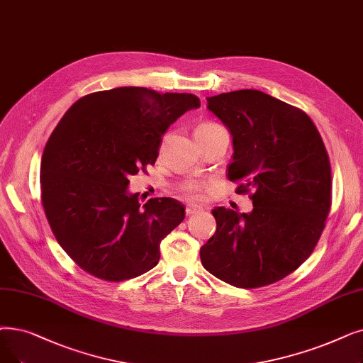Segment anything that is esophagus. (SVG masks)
<instances>
[{
  "label": "esophagus",
  "mask_w": 363,
  "mask_h": 363,
  "mask_svg": "<svg viewBox=\"0 0 363 363\" xmlns=\"http://www.w3.org/2000/svg\"><path fill=\"white\" fill-rule=\"evenodd\" d=\"M200 211H201V208L196 206V204H188V206L185 208L186 215H194V213H199Z\"/></svg>",
  "instance_id": "esophagus-1"
}]
</instances>
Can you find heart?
Wrapping results in <instances>:
<instances>
[{
    "instance_id": "1",
    "label": "heart",
    "mask_w": 363,
    "mask_h": 363,
    "mask_svg": "<svg viewBox=\"0 0 363 363\" xmlns=\"http://www.w3.org/2000/svg\"><path fill=\"white\" fill-rule=\"evenodd\" d=\"M219 124H215V123H203L200 124L197 130H208V129H213V128H218ZM201 185L200 184H194V182H190V184H185L182 186V193L188 197V199H200L201 197Z\"/></svg>"
}]
</instances>
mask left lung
Listing matches in <instances>:
<instances>
[{
  "mask_svg": "<svg viewBox=\"0 0 363 363\" xmlns=\"http://www.w3.org/2000/svg\"><path fill=\"white\" fill-rule=\"evenodd\" d=\"M233 138L230 181H245L250 213L215 208L216 231L200 249L204 269L238 288L286 277L318 245L330 209V164L310 117L259 90L208 98Z\"/></svg>",
  "mask_w": 363,
  "mask_h": 363,
  "instance_id": "1",
  "label": "left lung"
}]
</instances>
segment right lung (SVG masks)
<instances>
[{"instance_id": "obj_1", "label": "right lung", "mask_w": 363, "mask_h": 363, "mask_svg": "<svg viewBox=\"0 0 363 363\" xmlns=\"http://www.w3.org/2000/svg\"><path fill=\"white\" fill-rule=\"evenodd\" d=\"M190 93L117 87L78 99L41 159V201L56 240L94 277L121 281L159 264L160 243L185 218L175 199L139 203L129 177L154 164L162 136L199 108Z\"/></svg>"}]
</instances>
